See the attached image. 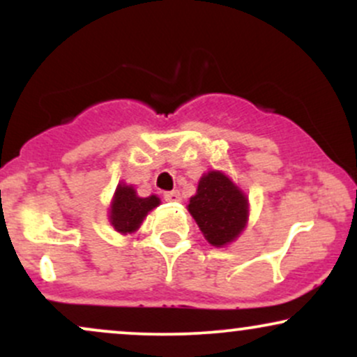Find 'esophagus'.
Here are the masks:
<instances>
[{
	"mask_svg": "<svg viewBox=\"0 0 357 357\" xmlns=\"http://www.w3.org/2000/svg\"><path fill=\"white\" fill-rule=\"evenodd\" d=\"M165 199H166V202H169V203L181 202V195H179V191H178V190H174V191H167V192H165Z\"/></svg>",
	"mask_w": 357,
	"mask_h": 357,
	"instance_id": "obj_1",
	"label": "esophagus"
}]
</instances>
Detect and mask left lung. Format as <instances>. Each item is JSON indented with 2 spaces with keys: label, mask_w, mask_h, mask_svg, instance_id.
I'll use <instances>...</instances> for the list:
<instances>
[{
  "label": "left lung",
  "mask_w": 357,
  "mask_h": 357,
  "mask_svg": "<svg viewBox=\"0 0 357 357\" xmlns=\"http://www.w3.org/2000/svg\"><path fill=\"white\" fill-rule=\"evenodd\" d=\"M188 211L213 247H223L238 238L248 221L245 192L221 171L203 174Z\"/></svg>",
  "instance_id": "left-lung-1"
}]
</instances>
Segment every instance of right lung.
Returning a JSON list of instances; mask_svg holds the SVG:
<instances>
[{"instance_id": "add662e5", "label": "right lung", "mask_w": 357, "mask_h": 357, "mask_svg": "<svg viewBox=\"0 0 357 357\" xmlns=\"http://www.w3.org/2000/svg\"><path fill=\"white\" fill-rule=\"evenodd\" d=\"M159 203H161V199L155 195L141 198V196H137L134 186L121 183L116 192H114L112 203H110V225L122 235L134 233L141 227L142 220L146 218L147 213L154 210Z\"/></svg>"}]
</instances>
